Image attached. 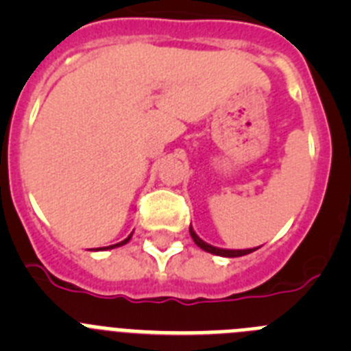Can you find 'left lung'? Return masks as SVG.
I'll return each instance as SVG.
<instances>
[{"mask_svg":"<svg viewBox=\"0 0 351 351\" xmlns=\"http://www.w3.org/2000/svg\"><path fill=\"white\" fill-rule=\"evenodd\" d=\"M190 235H191V239H193V241H195V244H197V246L200 247V250L207 251V253H213V255L226 256V258H235V256L250 255V253H253V251L256 250V247H250V250H223V247L210 246V244L204 243L202 239H200L197 234H195V230H193V228H191V225H190Z\"/></svg>","mask_w":351,"mask_h":351,"instance_id":"8db88e82","label":"left lung"}]
</instances>
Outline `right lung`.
Listing matches in <instances>:
<instances>
[{"instance_id":"obj_1","label":"right lung","mask_w":351,"mask_h":351,"mask_svg":"<svg viewBox=\"0 0 351 351\" xmlns=\"http://www.w3.org/2000/svg\"><path fill=\"white\" fill-rule=\"evenodd\" d=\"M130 239H132V234L128 235V237L125 239V241H121V243H117V244H112V246H107V247H104V250H114V247H119V246H125L126 243H128ZM98 250H101V247H98Z\"/></svg>"}]
</instances>
